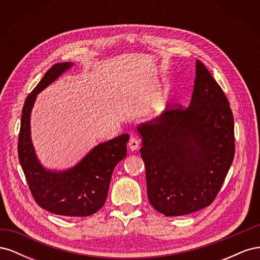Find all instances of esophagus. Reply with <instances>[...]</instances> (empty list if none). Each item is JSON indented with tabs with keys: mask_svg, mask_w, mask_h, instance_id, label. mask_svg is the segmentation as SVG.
<instances>
[{
	"mask_svg": "<svg viewBox=\"0 0 260 260\" xmlns=\"http://www.w3.org/2000/svg\"><path fill=\"white\" fill-rule=\"evenodd\" d=\"M139 146H140L139 140L137 138H135V137H132L130 139V141H129V143H128V147H129L130 151H132V152L137 151V149L139 148Z\"/></svg>",
	"mask_w": 260,
	"mask_h": 260,
	"instance_id": "1",
	"label": "esophagus"
}]
</instances>
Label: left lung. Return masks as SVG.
<instances>
[{
  "instance_id": "1",
  "label": "left lung",
  "mask_w": 260,
  "mask_h": 260,
  "mask_svg": "<svg viewBox=\"0 0 260 260\" xmlns=\"http://www.w3.org/2000/svg\"><path fill=\"white\" fill-rule=\"evenodd\" d=\"M191 103L138 124L147 198L167 217L207 207L234 158V121L222 89L196 60Z\"/></svg>"
}]
</instances>
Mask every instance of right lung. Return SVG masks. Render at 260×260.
<instances>
[{
	"mask_svg": "<svg viewBox=\"0 0 260 260\" xmlns=\"http://www.w3.org/2000/svg\"><path fill=\"white\" fill-rule=\"evenodd\" d=\"M74 65L70 61L55 64L29 94L22 108L18 157L39 206L55 215L86 217L95 214L105 204L113 171L127 155L129 135L124 133L95 145L79 162L65 170L48 169L39 160L30 125L37 96Z\"/></svg>",
	"mask_w": 260,
	"mask_h": 260,
	"instance_id": "right-lung-1",
	"label": "right lung"
}]
</instances>
